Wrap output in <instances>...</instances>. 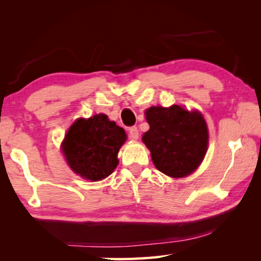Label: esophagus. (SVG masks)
I'll return each instance as SVG.
<instances>
[{"mask_svg":"<svg viewBox=\"0 0 261 261\" xmlns=\"http://www.w3.org/2000/svg\"><path fill=\"white\" fill-rule=\"evenodd\" d=\"M129 136L131 139H135L137 140L139 138V132H138V129H137L136 126H131L129 129Z\"/></svg>","mask_w":261,"mask_h":261,"instance_id":"esophagus-1","label":"esophagus"}]
</instances>
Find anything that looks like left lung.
I'll use <instances>...</instances> for the list:
<instances>
[{"label": "left lung", "mask_w": 261, "mask_h": 261, "mask_svg": "<svg viewBox=\"0 0 261 261\" xmlns=\"http://www.w3.org/2000/svg\"><path fill=\"white\" fill-rule=\"evenodd\" d=\"M145 114L149 130L143 141L158 170L174 178L192 174L204 160L208 146V130L202 115L177 105L151 107Z\"/></svg>", "instance_id": "left-lung-1"}]
</instances>
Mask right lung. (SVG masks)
I'll return each instance as SVG.
<instances>
[{
  "mask_svg": "<svg viewBox=\"0 0 261 261\" xmlns=\"http://www.w3.org/2000/svg\"><path fill=\"white\" fill-rule=\"evenodd\" d=\"M126 135L107 115L78 118L62 143V151L74 173L92 182L103 179L118 165L117 154Z\"/></svg>",
  "mask_w": 261,
  "mask_h": 261,
  "instance_id": "add662e5",
  "label": "right lung"
}]
</instances>
